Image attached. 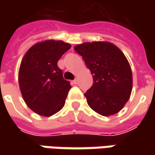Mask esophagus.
Wrapping results in <instances>:
<instances>
[{
	"mask_svg": "<svg viewBox=\"0 0 155 155\" xmlns=\"http://www.w3.org/2000/svg\"><path fill=\"white\" fill-rule=\"evenodd\" d=\"M72 84H78V79H77V78L74 79V80L72 81Z\"/></svg>",
	"mask_w": 155,
	"mask_h": 155,
	"instance_id": "obj_1",
	"label": "esophagus"
}]
</instances>
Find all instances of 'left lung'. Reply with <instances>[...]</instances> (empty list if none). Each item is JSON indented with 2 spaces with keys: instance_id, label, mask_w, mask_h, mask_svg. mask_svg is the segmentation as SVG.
Returning a JSON list of instances; mask_svg holds the SVG:
<instances>
[{
  "instance_id": "1",
  "label": "left lung",
  "mask_w": 155,
  "mask_h": 155,
  "mask_svg": "<svg viewBox=\"0 0 155 155\" xmlns=\"http://www.w3.org/2000/svg\"><path fill=\"white\" fill-rule=\"evenodd\" d=\"M93 77V84L84 96L89 106L99 115L118 113L132 91V71L122 51L110 42H87L76 45Z\"/></svg>"
}]
</instances>
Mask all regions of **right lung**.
<instances>
[{
	"label": "right lung",
	"mask_w": 155,
	"mask_h": 155,
	"mask_svg": "<svg viewBox=\"0 0 155 155\" xmlns=\"http://www.w3.org/2000/svg\"><path fill=\"white\" fill-rule=\"evenodd\" d=\"M71 48L61 40H45L33 45L22 58L19 85L27 105L39 116H51L65 103L70 82L63 78L58 61Z\"/></svg>",
	"instance_id": "obj_1"
}]
</instances>
